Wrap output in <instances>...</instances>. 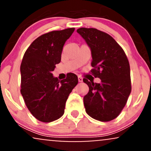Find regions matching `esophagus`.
<instances>
[{
  "label": "esophagus",
  "instance_id": "1",
  "mask_svg": "<svg viewBox=\"0 0 151 151\" xmlns=\"http://www.w3.org/2000/svg\"><path fill=\"white\" fill-rule=\"evenodd\" d=\"M78 81H79V82H82L83 79L81 77H78Z\"/></svg>",
  "mask_w": 151,
  "mask_h": 151
}]
</instances>
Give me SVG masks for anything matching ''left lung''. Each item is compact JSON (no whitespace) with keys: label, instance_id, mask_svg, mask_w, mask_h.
<instances>
[{"label":"left lung","instance_id":"left-lung-1","mask_svg":"<svg viewBox=\"0 0 151 151\" xmlns=\"http://www.w3.org/2000/svg\"><path fill=\"white\" fill-rule=\"evenodd\" d=\"M77 32L91 50L94 68L91 72L101 79L100 83L83 79L89 88L84 96L86 112L98 121L113 120L125 106L131 91L129 60L121 46L107 33L85 27Z\"/></svg>","mask_w":151,"mask_h":151}]
</instances>
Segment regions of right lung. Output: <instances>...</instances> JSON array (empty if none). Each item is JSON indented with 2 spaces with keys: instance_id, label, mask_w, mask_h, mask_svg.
<instances>
[{
  "instance_id": "obj_1",
  "label": "right lung",
  "mask_w": 151,
  "mask_h": 151,
  "mask_svg": "<svg viewBox=\"0 0 151 151\" xmlns=\"http://www.w3.org/2000/svg\"><path fill=\"white\" fill-rule=\"evenodd\" d=\"M74 31L73 27L40 36L22 58L20 93L30 113L42 122H51L63 115L67 98L78 83L73 73L61 81L52 73L61 61L64 45Z\"/></svg>"
}]
</instances>
